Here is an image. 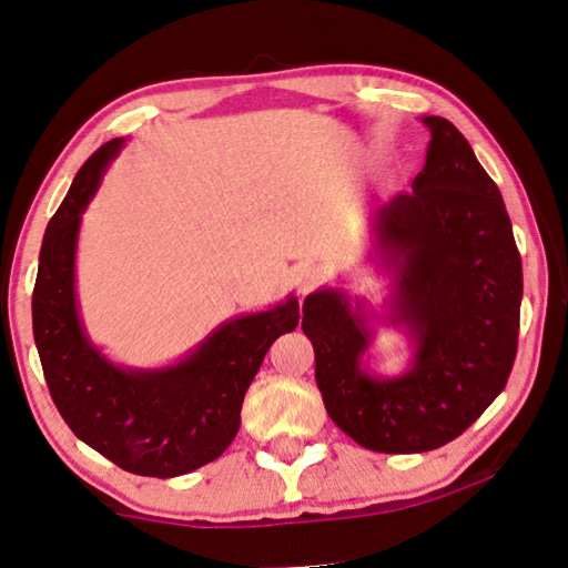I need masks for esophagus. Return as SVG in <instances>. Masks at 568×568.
Returning a JSON list of instances; mask_svg holds the SVG:
<instances>
[{
    "instance_id": "esophagus-1",
    "label": "esophagus",
    "mask_w": 568,
    "mask_h": 568,
    "mask_svg": "<svg viewBox=\"0 0 568 568\" xmlns=\"http://www.w3.org/2000/svg\"><path fill=\"white\" fill-rule=\"evenodd\" d=\"M324 281H326V273H324V267H318V265H306L295 273V287H298L301 295L313 293L316 287L324 285Z\"/></svg>"
}]
</instances>
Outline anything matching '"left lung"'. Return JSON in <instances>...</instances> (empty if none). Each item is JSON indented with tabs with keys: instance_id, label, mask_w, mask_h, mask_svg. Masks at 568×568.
I'll list each match as a JSON object with an SVG mask.
<instances>
[{
	"instance_id": "8db88e82",
	"label": "left lung",
	"mask_w": 568,
	"mask_h": 568,
	"mask_svg": "<svg viewBox=\"0 0 568 568\" xmlns=\"http://www.w3.org/2000/svg\"><path fill=\"white\" fill-rule=\"evenodd\" d=\"M423 122V173L375 219L377 247L397 267L395 318L418 338L413 369L397 379L365 375L369 334L344 295L303 303L326 413L383 454L434 452L462 436L503 393L518 354L523 262L500 189L452 122Z\"/></svg>"
}]
</instances>
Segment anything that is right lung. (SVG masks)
I'll return each mask as SVG.
<instances>
[{
  "label": "right lung",
  "mask_w": 568,
  "mask_h": 568,
  "mask_svg": "<svg viewBox=\"0 0 568 568\" xmlns=\"http://www.w3.org/2000/svg\"><path fill=\"white\" fill-rule=\"evenodd\" d=\"M122 140L101 145L50 219L32 291V334L50 397L83 444L140 477H178L214 462L240 430L244 393L270 344L298 326V301L230 321L163 372H124L87 342L75 313L73 255L81 211Z\"/></svg>",
  "instance_id": "obj_1"
}]
</instances>
